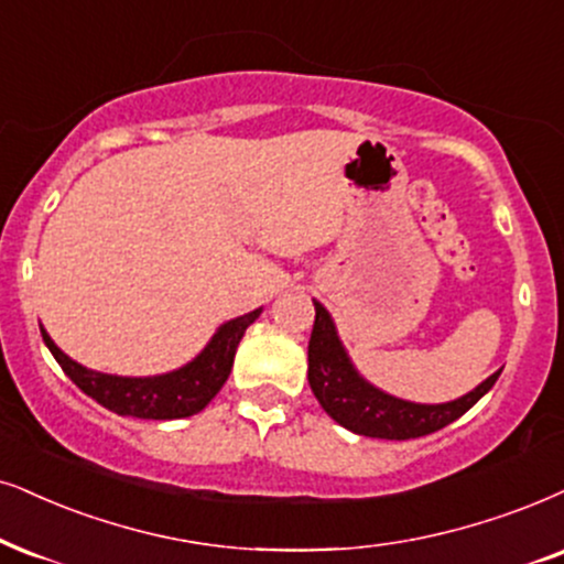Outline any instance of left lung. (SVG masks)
I'll use <instances>...</instances> for the list:
<instances>
[{
	"mask_svg": "<svg viewBox=\"0 0 564 564\" xmlns=\"http://www.w3.org/2000/svg\"><path fill=\"white\" fill-rule=\"evenodd\" d=\"M310 369L306 380L327 416L335 419L348 432L365 434L380 440H413L424 437L453 424L471 405L484 398L497 382L500 372L489 375L471 393L455 398L447 403H413L395 398L377 388L359 375L348 356L338 327L330 312L315 302V327L310 338Z\"/></svg>",
	"mask_w": 564,
	"mask_h": 564,
	"instance_id": "left-lung-1",
	"label": "left lung"
}]
</instances>
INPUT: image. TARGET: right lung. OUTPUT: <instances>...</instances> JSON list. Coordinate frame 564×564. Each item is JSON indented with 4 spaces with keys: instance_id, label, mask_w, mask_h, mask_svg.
Instances as JSON below:
<instances>
[{
    "instance_id": "1",
    "label": "right lung",
    "mask_w": 564,
    "mask_h": 564,
    "mask_svg": "<svg viewBox=\"0 0 564 564\" xmlns=\"http://www.w3.org/2000/svg\"><path fill=\"white\" fill-rule=\"evenodd\" d=\"M260 310L247 312V315L234 317L224 323L213 333V338L205 344L195 359L180 369H171L163 375L151 377H122V375H106L96 369L83 367L80 361L69 359L59 346L54 344L52 335L41 325V335L48 351L59 361L64 375L73 380L85 395L98 401L104 409H109L119 416L134 419H184L192 413H199L208 405L224 382L229 380L234 356H237L239 340L245 338V330L254 319L260 317Z\"/></svg>"
}]
</instances>
